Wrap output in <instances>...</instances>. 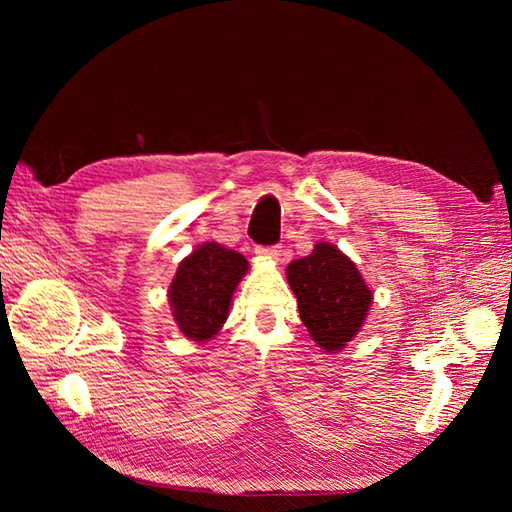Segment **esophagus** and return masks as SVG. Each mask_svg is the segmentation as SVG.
<instances>
[{
  "label": "esophagus",
  "mask_w": 512,
  "mask_h": 512,
  "mask_svg": "<svg viewBox=\"0 0 512 512\" xmlns=\"http://www.w3.org/2000/svg\"><path fill=\"white\" fill-rule=\"evenodd\" d=\"M255 253H257V257H262V259H271V262H277V259L282 257V248H280V246H271V248H257Z\"/></svg>",
  "instance_id": "1"
}]
</instances>
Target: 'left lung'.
Returning a JSON list of instances; mask_svg holds the SVG:
<instances>
[{"label": "left lung", "mask_w": 512, "mask_h": 512, "mask_svg": "<svg viewBox=\"0 0 512 512\" xmlns=\"http://www.w3.org/2000/svg\"><path fill=\"white\" fill-rule=\"evenodd\" d=\"M287 280L300 320L320 350H343L366 325L372 289L357 264L329 241H318L307 257L293 259Z\"/></svg>", "instance_id": "left-lung-1"}]
</instances>
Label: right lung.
I'll return each mask as SVG.
<instances>
[{
  "instance_id": "add662e5",
  "label": "right lung",
  "mask_w": 512,
  "mask_h": 512,
  "mask_svg": "<svg viewBox=\"0 0 512 512\" xmlns=\"http://www.w3.org/2000/svg\"><path fill=\"white\" fill-rule=\"evenodd\" d=\"M248 268L244 255L216 241H205L178 264L167 298L176 327L187 341L207 343L219 334Z\"/></svg>"
}]
</instances>
